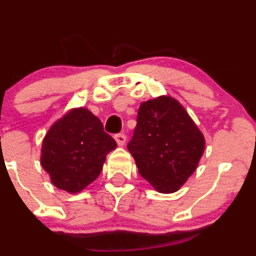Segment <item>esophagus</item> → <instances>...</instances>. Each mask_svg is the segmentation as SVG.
Wrapping results in <instances>:
<instances>
[{
  "mask_svg": "<svg viewBox=\"0 0 256 256\" xmlns=\"http://www.w3.org/2000/svg\"><path fill=\"white\" fill-rule=\"evenodd\" d=\"M114 138H116V143H118L119 146H122L125 144V142H126V136H125L124 134H116V136H114Z\"/></svg>",
  "mask_w": 256,
  "mask_h": 256,
  "instance_id": "obj_1",
  "label": "esophagus"
}]
</instances>
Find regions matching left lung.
<instances>
[{
  "mask_svg": "<svg viewBox=\"0 0 256 256\" xmlns=\"http://www.w3.org/2000/svg\"><path fill=\"white\" fill-rule=\"evenodd\" d=\"M138 172L158 192H177L195 172L204 137L177 100L170 96L140 104L128 144Z\"/></svg>",
  "mask_w": 256,
  "mask_h": 256,
  "instance_id": "obj_1",
  "label": "left lung"
}]
</instances>
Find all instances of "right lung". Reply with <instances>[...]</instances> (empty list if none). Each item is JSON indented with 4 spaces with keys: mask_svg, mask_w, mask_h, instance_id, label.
<instances>
[{
    "mask_svg": "<svg viewBox=\"0 0 256 256\" xmlns=\"http://www.w3.org/2000/svg\"><path fill=\"white\" fill-rule=\"evenodd\" d=\"M116 142L86 108L70 110L46 132L40 164L58 189L77 194L98 177Z\"/></svg>",
    "mask_w": 256,
    "mask_h": 256,
    "instance_id": "obj_1",
    "label": "right lung"
}]
</instances>
